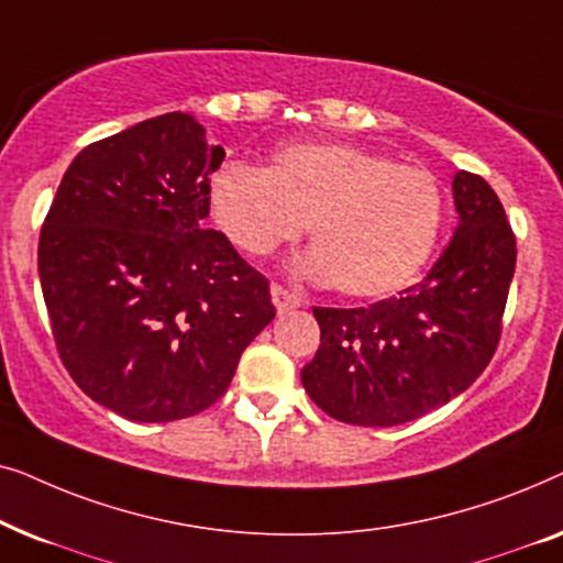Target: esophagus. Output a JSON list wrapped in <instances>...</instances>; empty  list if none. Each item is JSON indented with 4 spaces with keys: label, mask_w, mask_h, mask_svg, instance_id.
<instances>
[{
    "label": "esophagus",
    "mask_w": 563,
    "mask_h": 563,
    "mask_svg": "<svg viewBox=\"0 0 563 563\" xmlns=\"http://www.w3.org/2000/svg\"><path fill=\"white\" fill-rule=\"evenodd\" d=\"M272 299H274V307L279 312H289V310H297V307H302V299L297 295H291L289 289H284L282 284H272Z\"/></svg>",
    "instance_id": "esophagus-1"
}]
</instances>
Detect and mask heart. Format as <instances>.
Instances as JSON below:
<instances>
[{
	"mask_svg": "<svg viewBox=\"0 0 563 563\" xmlns=\"http://www.w3.org/2000/svg\"><path fill=\"white\" fill-rule=\"evenodd\" d=\"M222 235L264 258L310 222L302 272L353 299H382L426 266L443 225V195L426 168L343 141L284 145L266 168L228 161L207 184Z\"/></svg>",
	"mask_w": 563,
	"mask_h": 563,
	"instance_id": "heart-1",
	"label": "heart"
}]
</instances>
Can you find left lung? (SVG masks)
Wrapping results in <instances>:
<instances>
[{"instance_id": "8db88e82", "label": "left lung", "mask_w": 563, "mask_h": 563, "mask_svg": "<svg viewBox=\"0 0 563 563\" xmlns=\"http://www.w3.org/2000/svg\"><path fill=\"white\" fill-rule=\"evenodd\" d=\"M459 225L420 284L372 307H314L320 349L302 387L330 418L402 426L472 387L495 356L515 274V235L482 176H453Z\"/></svg>"}]
</instances>
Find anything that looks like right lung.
Here are the masks:
<instances>
[{"instance_id":"obj_1","label":"right lung","mask_w":563,"mask_h":563,"mask_svg":"<svg viewBox=\"0 0 563 563\" xmlns=\"http://www.w3.org/2000/svg\"><path fill=\"white\" fill-rule=\"evenodd\" d=\"M222 158L187 112L143 120L87 145L45 214L37 272L58 356L128 420L218 402L276 314L266 276L205 228Z\"/></svg>"}]
</instances>
